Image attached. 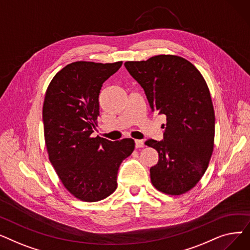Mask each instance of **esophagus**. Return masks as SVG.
Returning <instances> with one entry per match:
<instances>
[{
    "label": "esophagus",
    "mask_w": 250,
    "mask_h": 250,
    "mask_svg": "<svg viewBox=\"0 0 250 250\" xmlns=\"http://www.w3.org/2000/svg\"><path fill=\"white\" fill-rule=\"evenodd\" d=\"M135 144H136V148L144 147V142L142 140H135Z\"/></svg>",
    "instance_id": "1"
}]
</instances>
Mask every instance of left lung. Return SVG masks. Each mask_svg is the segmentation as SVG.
Here are the masks:
<instances>
[{
	"mask_svg": "<svg viewBox=\"0 0 250 250\" xmlns=\"http://www.w3.org/2000/svg\"><path fill=\"white\" fill-rule=\"evenodd\" d=\"M125 67L152 111L166 115L163 140L145 142L159 154L150 168L153 186L166 194L185 193L206 172L214 149L215 113L205 79L190 62L171 55L125 62Z\"/></svg>",
	"mask_w": 250,
	"mask_h": 250,
	"instance_id": "obj_1",
	"label": "left lung"
}]
</instances>
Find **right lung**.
Wrapping results in <instances>:
<instances>
[{
    "mask_svg": "<svg viewBox=\"0 0 250 250\" xmlns=\"http://www.w3.org/2000/svg\"><path fill=\"white\" fill-rule=\"evenodd\" d=\"M122 64L72 62L52 78L46 90L42 120L49 161L64 188L81 201L110 195L121 163L135 148L133 139L111 142L91 137L97 125L101 87Z\"/></svg>",
    "mask_w": 250,
    "mask_h": 250,
    "instance_id": "add662e5",
    "label": "right lung"
}]
</instances>
